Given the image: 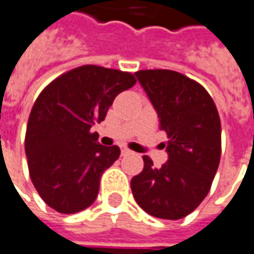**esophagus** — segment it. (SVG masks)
Segmentation results:
<instances>
[{"mask_svg": "<svg viewBox=\"0 0 254 254\" xmlns=\"http://www.w3.org/2000/svg\"><path fill=\"white\" fill-rule=\"evenodd\" d=\"M131 150L130 149H127V147H122V154H123V156H126V154H128V153H130Z\"/></svg>", "mask_w": 254, "mask_h": 254, "instance_id": "1", "label": "esophagus"}]
</instances>
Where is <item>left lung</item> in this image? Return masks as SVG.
I'll list each match as a JSON object with an SVG mask.
<instances>
[{"label": "left lung", "mask_w": 254, "mask_h": 254, "mask_svg": "<svg viewBox=\"0 0 254 254\" xmlns=\"http://www.w3.org/2000/svg\"><path fill=\"white\" fill-rule=\"evenodd\" d=\"M136 76L168 136V160L156 168L143 156V170L131 179L136 204L149 215L178 220L209 193L222 153V126L209 93L171 69H142Z\"/></svg>", "instance_id": "obj_1"}]
</instances>
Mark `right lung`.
<instances>
[{"label":"right lung","instance_id":"obj_1","mask_svg":"<svg viewBox=\"0 0 254 254\" xmlns=\"http://www.w3.org/2000/svg\"><path fill=\"white\" fill-rule=\"evenodd\" d=\"M136 83L130 72L82 65L45 87L28 118L27 164L34 188L50 208L71 215L97 198L104 171L119 159L116 145H100L101 123L116 95Z\"/></svg>","mask_w":254,"mask_h":254}]
</instances>
